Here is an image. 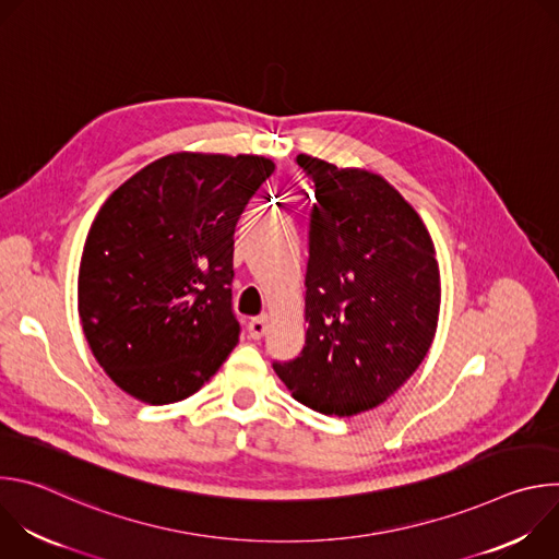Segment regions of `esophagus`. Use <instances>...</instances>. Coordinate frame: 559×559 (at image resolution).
Returning a JSON list of instances; mask_svg holds the SVG:
<instances>
[{"label":"esophagus","instance_id":"1","mask_svg":"<svg viewBox=\"0 0 559 559\" xmlns=\"http://www.w3.org/2000/svg\"><path fill=\"white\" fill-rule=\"evenodd\" d=\"M267 328H270V318L267 316H257V318H252V321L248 323V332H250V336L257 341V338H263L265 336V332H267Z\"/></svg>","mask_w":559,"mask_h":559}]
</instances>
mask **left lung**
Listing matches in <instances>:
<instances>
[{
	"mask_svg": "<svg viewBox=\"0 0 559 559\" xmlns=\"http://www.w3.org/2000/svg\"><path fill=\"white\" fill-rule=\"evenodd\" d=\"M311 179L305 347L274 371L305 407L354 416L378 407L425 360L440 272L416 210L382 177L298 154Z\"/></svg>",
	"mask_w": 559,
	"mask_h": 559,
	"instance_id": "8db88e82",
	"label": "left lung"
}]
</instances>
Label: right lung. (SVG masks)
Listing matches in <instances>:
<instances>
[{"instance_id": "1", "label": "right lung", "mask_w": 559, "mask_h": 559, "mask_svg": "<svg viewBox=\"0 0 559 559\" xmlns=\"http://www.w3.org/2000/svg\"><path fill=\"white\" fill-rule=\"evenodd\" d=\"M272 173L265 156L177 152L102 205L79 265V316L126 393L179 403L236 347L234 227Z\"/></svg>"}]
</instances>
